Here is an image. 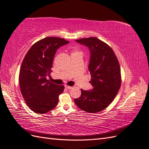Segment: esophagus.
Returning a JSON list of instances; mask_svg holds the SVG:
<instances>
[{"label":"esophagus","mask_w":149,"mask_h":149,"mask_svg":"<svg viewBox=\"0 0 149 149\" xmlns=\"http://www.w3.org/2000/svg\"><path fill=\"white\" fill-rule=\"evenodd\" d=\"M65 88H66V89H68V90H70V89H71L72 87V86H67V85H66L65 86Z\"/></svg>","instance_id":"esophagus-1"}]
</instances>
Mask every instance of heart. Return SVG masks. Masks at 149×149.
Returning <instances> with one entry per match:
<instances>
[{
    "instance_id": "obj_1",
    "label": "heart",
    "mask_w": 149,
    "mask_h": 149,
    "mask_svg": "<svg viewBox=\"0 0 149 149\" xmlns=\"http://www.w3.org/2000/svg\"><path fill=\"white\" fill-rule=\"evenodd\" d=\"M78 52V50H77V49H75V50H74V52H73V53H74V52Z\"/></svg>"
}]
</instances>
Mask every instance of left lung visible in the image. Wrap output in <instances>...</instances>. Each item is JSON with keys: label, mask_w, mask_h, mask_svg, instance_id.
Returning a JSON list of instances; mask_svg holds the SVG:
<instances>
[{"label": "left lung", "mask_w": 149, "mask_h": 149, "mask_svg": "<svg viewBox=\"0 0 149 149\" xmlns=\"http://www.w3.org/2000/svg\"><path fill=\"white\" fill-rule=\"evenodd\" d=\"M90 50L88 70L93 88L81 89V95L74 99L76 105L90 113L100 112L109 106L121 86L120 66L116 56L106 43L95 37L77 40Z\"/></svg>", "instance_id": "8db88e82"}]
</instances>
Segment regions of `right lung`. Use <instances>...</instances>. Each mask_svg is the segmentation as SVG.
<instances>
[{"mask_svg": "<svg viewBox=\"0 0 149 149\" xmlns=\"http://www.w3.org/2000/svg\"><path fill=\"white\" fill-rule=\"evenodd\" d=\"M69 42L61 38H45L33 45L24 58L19 77L21 92L28 106L35 113H47L59 102L64 86L47 78L50 77L57 50Z\"/></svg>", "mask_w": 149, "mask_h": 149, "instance_id": "1", "label": "right lung"}]
</instances>
